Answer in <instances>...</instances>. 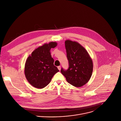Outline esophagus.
I'll use <instances>...</instances> for the list:
<instances>
[{
    "instance_id": "obj_1",
    "label": "esophagus",
    "mask_w": 121,
    "mask_h": 121,
    "mask_svg": "<svg viewBox=\"0 0 121 121\" xmlns=\"http://www.w3.org/2000/svg\"><path fill=\"white\" fill-rule=\"evenodd\" d=\"M58 69H59V70H60V69H61V67H60V66H58Z\"/></svg>"
}]
</instances>
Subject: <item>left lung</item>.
I'll use <instances>...</instances> for the list:
<instances>
[{
    "label": "left lung",
    "mask_w": 121,
    "mask_h": 121,
    "mask_svg": "<svg viewBox=\"0 0 121 121\" xmlns=\"http://www.w3.org/2000/svg\"><path fill=\"white\" fill-rule=\"evenodd\" d=\"M69 68H61V73L67 82L76 87H80L90 79L93 72L92 60L86 49L76 42H65Z\"/></svg>",
    "instance_id": "left-lung-1"
}]
</instances>
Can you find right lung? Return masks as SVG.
Instances as JSON below:
<instances>
[{
	"label": "right lung",
	"instance_id": "add662e5",
	"mask_svg": "<svg viewBox=\"0 0 121 121\" xmlns=\"http://www.w3.org/2000/svg\"><path fill=\"white\" fill-rule=\"evenodd\" d=\"M57 45L56 42L44 44L35 50L27 59L25 74L29 83L37 88H43L51 82L52 78L59 71L54 65L51 55V48Z\"/></svg>",
	"mask_w": 121,
	"mask_h": 121
}]
</instances>
